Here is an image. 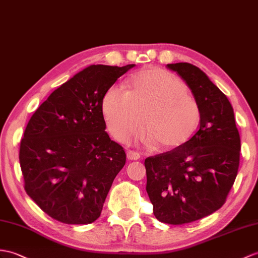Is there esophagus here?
<instances>
[{
  "label": "esophagus",
  "instance_id": "obj_1",
  "mask_svg": "<svg viewBox=\"0 0 258 258\" xmlns=\"http://www.w3.org/2000/svg\"><path fill=\"white\" fill-rule=\"evenodd\" d=\"M126 156L130 160H137L141 158V154L139 152H134V151H131V149H128V151L126 152Z\"/></svg>",
  "mask_w": 258,
  "mask_h": 258
}]
</instances>
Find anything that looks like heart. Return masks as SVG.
Segmentation results:
<instances>
[{
  "mask_svg": "<svg viewBox=\"0 0 258 258\" xmlns=\"http://www.w3.org/2000/svg\"><path fill=\"white\" fill-rule=\"evenodd\" d=\"M107 125L119 141L141 128L158 148H173L188 142L199 126L201 110L188 87L169 71L149 68L133 76L131 90L111 87L104 95Z\"/></svg>",
  "mask_w": 258,
  "mask_h": 258,
  "instance_id": "heart-1",
  "label": "heart"
}]
</instances>
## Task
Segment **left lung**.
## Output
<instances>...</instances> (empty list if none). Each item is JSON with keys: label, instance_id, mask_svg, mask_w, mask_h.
Wrapping results in <instances>:
<instances>
[{"label": "left lung", "instance_id": "left-lung-1", "mask_svg": "<svg viewBox=\"0 0 258 258\" xmlns=\"http://www.w3.org/2000/svg\"><path fill=\"white\" fill-rule=\"evenodd\" d=\"M167 67L185 81L201 110L199 130L188 142L144 163L154 215L179 225L224 205L237 175L241 140L230 101L201 69L188 62Z\"/></svg>", "mask_w": 258, "mask_h": 258}]
</instances>
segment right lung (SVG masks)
<instances>
[{"instance_id": "obj_1", "label": "right lung", "mask_w": 258, "mask_h": 258, "mask_svg": "<svg viewBox=\"0 0 258 258\" xmlns=\"http://www.w3.org/2000/svg\"><path fill=\"white\" fill-rule=\"evenodd\" d=\"M134 66H89L29 119L20 147L25 191L59 222H94L125 165L123 147L105 132L102 104L107 90Z\"/></svg>"}]
</instances>
